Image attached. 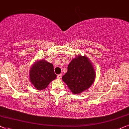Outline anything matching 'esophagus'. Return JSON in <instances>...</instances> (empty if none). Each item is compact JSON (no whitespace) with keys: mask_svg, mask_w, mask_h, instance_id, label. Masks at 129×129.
Listing matches in <instances>:
<instances>
[{"mask_svg":"<svg viewBox=\"0 0 129 129\" xmlns=\"http://www.w3.org/2000/svg\"><path fill=\"white\" fill-rule=\"evenodd\" d=\"M61 77H62V74H59V75H57V78L58 79H61Z\"/></svg>","mask_w":129,"mask_h":129,"instance_id":"esophagus-1","label":"esophagus"}]
</instances>
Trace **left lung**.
<instances>
[{"label": "left lung", "mask_w": 129, "mask_h": 129, "mask_svg": "<svg viewBox=\"0 0 129 129\" xmlns=\"http://www.w3.org/2000/svg\"><path fill=\"white\" fill-rule=\"evenodd\" d=\"M95 73L92 64L86 56H78L70 62L68 71L62 77L74 94L82 92L93 83Z\"/></svg>", "instance_id": "1"}]
</instances>
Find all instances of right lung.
<instances>
[{"label":"right lung","mask_w":129,"mask_h":129,"mask_svg":"<svg viewBox=\"0 0 129 129\" xmlns=\"http://www.w3.org/2000/svg\"><path fill=\"white\" fill-rule=\"evenodd\" d=\"M30 80L37 90H44L51 81L56 78L52 63L42 59L37 62L30 70Z\"/></svg>","instance_id":"1"}]
</instances>
